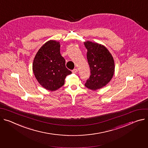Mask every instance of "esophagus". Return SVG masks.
Segmentation results:
<instances>
[{"mask_svg":"<svg viewBox=\"0 0 148 148\" xmlns=\"http://www.w3.org/2000/svg\"><path fill=\"white\" fill-rule=\"evenodd\" d=\"M77 72H78V69H74V70L72 71V73H74V74L77 73Z\"/></svg>","mask_w":148,"mask_h":148,"instance_id":"esophagus-1","label":"esophagus"}]
</instances>
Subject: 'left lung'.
<instances>
[{
  "label": "left lung",
  "instance_id": "1",
  "mask_svg": "<svg viewBox=\"0 0 148 148\" xmlns=\"http://www.w3.org/2000/svg\"><path fill=\"white\" fill-rule=\"evenodd\" d=\"M84 44L87 49V58L91 73L85 86L96 90L106 86L112 79L115 69L114 59L104 45L88 41Z\"/></svg>",
  "mask_w": 148,
  "mask_h": 148
}]
</instances>
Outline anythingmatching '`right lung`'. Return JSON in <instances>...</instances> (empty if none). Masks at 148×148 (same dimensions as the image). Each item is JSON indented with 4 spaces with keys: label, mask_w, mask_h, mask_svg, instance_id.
<instances>
[{
    "label": "right lung",
    "mask_w": 148,
    "mask_h": 148,
    "mask_svg": "<svg viewBox=\"0 0 148 148\" xmlns=\"http://www.w3.org/2000/svg\"><path fill=\"white\" fill-rule=\"evenodd\" d=\"M32 70L38 83L46 90L56 91L64 84L66 76L71 71L66 68L60 42L49 40L40 48L34 58Z\"/></svg>",
    "instance_id": "right-lung-1"
}]
</instances>
